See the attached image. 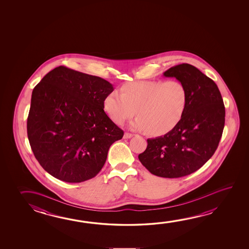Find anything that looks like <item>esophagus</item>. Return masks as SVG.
Wrapping results in <instances>:
<instances>
[{
    "instance_id": "esophagus-1",
    "label": "esophagus",
    "mask_w": 249,
    "mask_h": 249,
    "mask_svg": "<svg viewBox=\"0 0 249 249\" xmlns=\"http://www.w3.org/2000/svg\"><path fill=\"white\" fill-rule=\"evenodd\" d=\"M133 136H134V135H133V134H129V133H125V134H124V135H123V138L129 139L132 138Z\"/></svg>"
}]
</instances>
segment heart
Masks as SVG:
<instances>
[{
    "instance_id": "obj_1",
    "label": "heart",
    "mask_w": 249,
    "mask_h": 249,
    "mask_svg": "<svg viewBox=\"0 0 249 249\" xmlns=\"http://www.w3.org/2000/svg\"><path fill=\"white\" fill-rule=\"evenodd\" d=\"M188 91L177 80L137 81L126 83L103 100V108L114 123L122 125L134 114L130 128L161 136L173 130L188 105ZM136 111H134V109Z\"/></svg>"
}]
</instances>
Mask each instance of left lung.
Segmentation results:
<instances>
[{"label":"left lung","mask_w":249,"mask_h":249,"mask_svg":"<svg viewBox=\"0 0 249 249\" xmlns=\"http://www.w3.org/2000/svg\"><path fill=\"white\" fill-rule=\"evenodd\" d=\"M188 91V105L178 125L163 136L147 139L138 156L151 174L164 178L188 176L214 154L225 125V106L215 82L196 67L182 63L164 72Z\"/></svg>","instance_id":"8db88e82"}]
</instances>
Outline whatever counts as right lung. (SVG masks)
<instances>
[{
    "label": "right lung",
    "mask_w": 249,
    "mask_h": 249,
    "mask_svg": "<svg viewBox=\"0 0 249 249\" xmlns=\"http://www.w3.org/2000/svg\"><path fill=\"white\" fill-rule=\"evenodd\" d=\"M109 82L60 66L34 89L27 131L41 167L70 183L94 178L123 131L103 110Z\"/></svg>",
    "instance_id": "1"
}]
</instances>
